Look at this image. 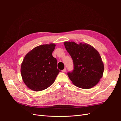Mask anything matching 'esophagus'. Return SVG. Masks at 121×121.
<instances>
[{
    "label": "esophagus",
    "instance_id": "esophagus-1",
    "mask_svg": "<svg viewBox=\"0 0 121 121\" xmlns=\"http://www.w3.org/2000/svg\"><path fill=\"white\" fill-rule=\"evenodd\" d=\"M62 72H64V73L66 72V69L65 68L64 69H63V70H62Z\"/></svg>",
    "mask_w": 121,
    "mask_h": 121
}]
</instances>
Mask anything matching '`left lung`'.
<instances>
[{"instance_id":"left-lung-1","label":"left lung","mask_w":121,"mask_h":121,"mask_svg":"<svg viewBox=\"0 0 121 121\" xmlns=\"http://www.w3.org/2000/svg\"><path fill=\"white\" fill-rule=\"evenodd\" d=\"M64 45L70 55L74 65L68 76L75 86L89 89L95 86L102 78L104 65L99 53L92 46L74 42H65Z\"/></svg>"}]
</instances>
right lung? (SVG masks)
Wrapping results in <instances>:
<instances>
[{
  "label": "right lung",
  "instance_id": "1",
  "mask_svg": "<svg viewBox=\"0 0 121 121\" xmlns=\"http://www.w3.org/2000/svg\"><path fill=\"white\" fill-rule=\"evenodd\" d=\"M56 44L35 47L24 57L21 73L23 81L32 90L40 91L52 85L61 71L57 68V60L52 56Z\"/></svg>",
  "mask_w": 121,
  "mask_h": 121
}]
</instances>
